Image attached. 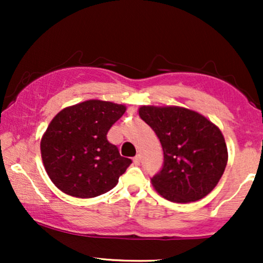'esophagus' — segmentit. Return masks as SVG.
<instances>
[{"instance_id": "obj_1", "label": "esophagus", "mask_w": 263, "mask_h": 263, "mask_svg": "<svg viewBox=\"0 0 263 263\" xmlns=\"http://www.w3.org/2000/svg\"><path fill=\"white\" fill-rule=\"evenodd\" d=\"M140 162H141V156L137 155V156H136L135 158H134V163H135L136 165H138V164H140Z\"/></svg>"}]
</instances>
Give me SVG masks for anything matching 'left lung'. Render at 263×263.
Instances as JSON below:
<instances>
[{
	"instance_id": "1",
	"label": "left lung",
	"mask_w": 263,
	"mask_h": 263,
	"mask_svg": "<svg viewBox=\"0 0 263 263\" xmlns=\"http://www.w3.org/2000/svg\"><path fill=\"white\" fill-rule=\"evenodd\" d=\"M140 117L156 132L164 153L162 171L151 179L173 203L203 199L216 186L228 163V147L215 123L180 106H141Z\"/></svg>"
}]
</instances>
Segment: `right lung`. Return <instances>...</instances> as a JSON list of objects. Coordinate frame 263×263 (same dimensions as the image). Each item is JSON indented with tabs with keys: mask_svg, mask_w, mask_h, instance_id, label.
<instances>
[{
	"mask_svg": "<svg viewBox=\"0 0 263 263\" xmlns=\"http://www.w3.org/2000/svg\"><path fill=\"white\" fill-rule=\"evenodd\" d=\"M126 106L86 100L59 111L42 136L41 155L54 185L75 198H95L119 183L132 161L120 156L107 132Z\"/></svg>",
	"mask_w": 263,
	"mask_h": 263,
	"instance_id": "add662e5",
	"label": "right lung"
}]
</instances>
